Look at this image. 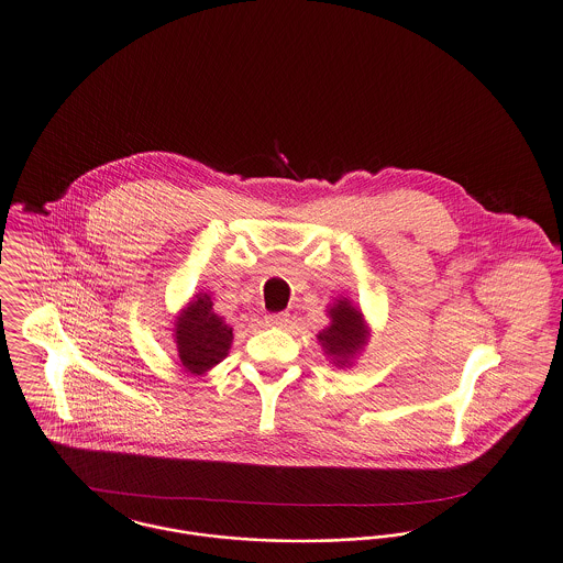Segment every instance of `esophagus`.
I'll list each match as a JSON object with an SVG mask.
<instances>
[{"instance_id":"34e87169","label":"esophagus","mask_w":563,"mask_h":563,"mask_svg":"<svg viewBox=\"0 0 563 563\" xmlns=\"http://www.w3.org/2000/svg\"><path fill=\"white\" fill-rule=\"evenodd\" d=\"M289 322V314L287 312H276V314H268L266 317V324L268 327H287Z\"/></svg>"}]
</instances>
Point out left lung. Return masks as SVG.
Segmentation results:
<instances>
[{
  "instance_id": "left-lung-1",
  "label": "left lung",
  "mask_w": 563,
  "mask_h": 563,
  "mask_svg": "<svg viewBox=\"0 0 563 563\" xmlns=\"http://www.w3.org/2000/svg\"><path fill=\"white\" fill-rule=\"evenodd\" d=\"M327 312L331 322L317 338L335 367H349L352 358L367 344V322L363 319V312L354 308L346 297H340L333 306H329Z\"/></svg>"
}]
</instances>
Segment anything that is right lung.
<instances>
[{
	"label": "right lung",
	"mask_w": 563,
	"mask_h": 563,
	"mask_svg": "<svg viewBox=\"0 0 563 563\" xmlns=\"http://www.w3.org/2000/svg\"><path fill=\"white\" fill-rule=\"evenodd\" d=\"M175 342L181 365L189 374H207L228 356L234 333L221 317L213 312L211 295L198 294L175 321Z\"/></svg>",
	"instance_id": "1"
}]
</instances>
